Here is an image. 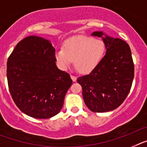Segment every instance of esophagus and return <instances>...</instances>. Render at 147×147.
Here are the masks:
<instances>
[{
	"instance_id": "obj_1",
	"label": "esophagus",
	"mask_w": 147,
	"mask_h": 147,
	"mask_svg": "<svg viewBox=\"0 0 147 147\" xmlns=\"http://www.w3.org/2000/svg\"><path fill=\"white\" fill-rule=\"evenodd\" d=\"M71 78H72V80L74 81V82L76 81V80H77V77H75V75H71Z\"/></svg>"
}]
</instances>
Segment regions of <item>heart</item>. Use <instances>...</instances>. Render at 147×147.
I'll return each mask as SVG.
<instances>
[{
	"label": "heart",
	"mask_w": 147,
	"mask_h": 147,
	"mask_svg": "<svg viewBox=\"0 0 147 147\" xmlns=\"http://www.w3.org/2000/svg\"><path fill=\"white\" fill-rule=\"evenodd\" d=\"M105 44L100 38L79 35L66 40L63 49L55 51V58L61 69L66 70L73 63L79 72L88 74L95 69L104 57Z\"/></svg>",
	"instance_id": "b5f03b06"
}]
</instances>
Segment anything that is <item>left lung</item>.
<instances>
[{
  "instance_id": "left-lung-1",
  "label": "left lung",
  "mask_w": 147,
  "mask_h": 147,
  "mask_svg": "<svg viewBox=\"0 0 147 147\" xmlns=\"http://www.w3.org/2000/svg\"><path fill=\"white\" fill-rule=\"evenodd\" d=\"M102 32L92 35L102 37ZM107 53L89 75L78 77L83 98L92 112H105L115 109L129 92L134 78V63L128 43L119 38H103Z\"/></svg>"
}]
</instances>
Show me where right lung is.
<instances>
[{"mask_svg":"<svg viewBox=\"0 0 147 147\" xmlns=\"http://www.w3.org/2000/svg\"><path fill=\"white\" fill-rule=\"evenodd\" d=\"M55 49L47 39L29 36L15 47L7 61L6 76L10 94L21 112L35 118L59 113L72 81L58 69Z\"/></svg>","mask_w":147,"mask_h":147,"instance_id":"1","label":"right lung"}]
</instances>
